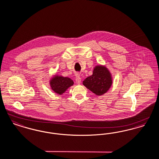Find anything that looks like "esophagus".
<instances>
[{"instance_id":"obj_1","label":"esophagus","mask_w":159,"mask_h":159,"mask_svg":"<svg viewBox=\"0 0 159 159\" xmlns=\"http://www.w3.org/2000/svg\"><path fill=\"white\" fill-rule=\"evenodd\" d=\"M76 83L77 84H81V78H80V76L79 75H76Z\"/></svg>"}]
</instances>
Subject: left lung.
I'll list each match as a JSON object with an SVG mask.
<instances>
[{"label":"left lung","mask_w":159,"mask_h":159,"mask_svg":"<svg viewBox=\"0 0 159 159\" xmlns=\"http://www.w3.org/2000/svg\"><path fill=\"white\" fill-rule=\"evenodd\" d=\"M84 85L98 96L108 92L112 84V77L108 69L103 65H96L93 74L86 78L83 82Z\"/></svg>","instance_id":"8db88e82"}]
</instances>
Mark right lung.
<instances>
[{"label":"right lung","mask_w":159,"mask_h":159,"mask_svg":"<svg viewBox=\"0 0 159 159\" xmlns=\"http://www.w3.org/2000/svg\"><path fill=\"white\" fill-rule=\"evenodd\" d=\"M74 84V81L70 78L59 75L53 76L50 80L51 89L59 95L64 93Z\"/></svg>","instance_id":"add662e5"}]
</instances>
